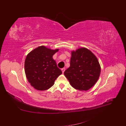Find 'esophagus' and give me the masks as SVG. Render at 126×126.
<instances>
[{
  "label": "esophagus",
  "mask_w": 126,
  "mask_h": 126,
  "mask_svg": "<svg viewBox=\"0 0 126 126\" xmlns=\"http://www.w3.org/2000/svg\"><path fill=\"white\" fill-rule=\"evenodd\" d=\"M62 72H63V73L64 71H65V68H62Z\"/></svg>",
  "instance_id": "34e87169"
}]
</instances>
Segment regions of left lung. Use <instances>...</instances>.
Returning a JSON list of instances; mask_svg holds the SVG:
<instances>
[{
	"mask_svg": "<svg viewBox=\"0 0 126 126\" xmlns=\"http://www.w3.org/2000/svg\"><path fill=\"white\" fill-rule=\"evenodd\" d=\"M100 71L96 56L89 49L81 47L71 51L70 67L64 75L75 89L87 91L97 82Z\"/></svg>",
	"mask_w": 126,
	"mask_h": 126,
	"instance_id": "obj_1",
	"label": "left lung"
}]
</instances>
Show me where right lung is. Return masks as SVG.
Wrapping results in <instances>:
<instances>
[{
    "mask_svg": "<svg viewBox=\"0 0 126 126\" xmlns=\"http://www.w3.org/2000/svg\"><path fill=\"white\" fill-rule=\"evenodd\" d=\"M58 51L59 49L54 50L41 46L27 55L25 62V74L28 82L35 89L40 91L49 89L62 74L52 58Z\"/></svg>",
    "mask_w": 126,
    "mask_h": 126,
    "instance_id": "right-lung-1",
    "label": "right lung"
}]
</instances>
